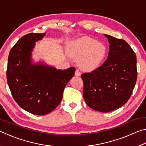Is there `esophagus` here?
Returning a JSON list of instances; mask_svg holds the SVG:
<instances>
[{
	"instance_id": "esophagus-1",
	"label": "esophagus",
	"mask_w": 146,
	"mask_h": 146,
	"mask_svg": "<svg viewBox=\"0 0 146 146\" xmlns=\"http://www.w3.org/2000/svg\"><path fill=\"white\" fill-rule=\"evenodd\" d=\"M75 76H80V75H81L80 71H79L78 70H76L75 71Z\"/></svg>"
}]
</instances>
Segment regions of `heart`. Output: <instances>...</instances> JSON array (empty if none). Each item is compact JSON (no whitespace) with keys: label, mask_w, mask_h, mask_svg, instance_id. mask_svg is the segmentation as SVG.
Here are the masks:
<instances>
[{"label":"heart","mask_w":146,"mask_h":146,"mask_svg":"<svg viewBox=\"0 0 146 146\" xmlns=\"http://www.w3.org/2000/svg\"><path fill=\"white\" fill-rule=\"evenodd\" d=\"M69 50L71 55L78 58L79 66L86 70H91L98 67L107 52L104 44L89 36L71 42L69 46Z\"/></svg>","instance_id":"b5f03b06"}]
</instances>
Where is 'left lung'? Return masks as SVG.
Wrapping results in <instances>:
<instances>
[{
  "mask_svg": "<svg viewBox=\"0 0 146 146\" xmlns=\"http://www.w3.org/2000/svg\"><path fill=\"white\" fill-rule=\"evenodd\" d=\"M104 35L110 43L108 58L81 77L86 104L94 110L108 113L122 107L129 99L137 78V56L124 40Z\"/></svg>",
  "mask_w": 146,
  "mask_h": 146,
  "instance_id": "obj_1",
  "label": "left lung"
}]
</instances>
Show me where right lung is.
Segmentation results:
<instances>
[{"label": "right lung", "instance_id": "obj_1", "mask_svg": "<svg viewBox=\"0 0 146 146\" xmlns=\"http://www.w3.org/2000/svg\"><path fill=\"white\" fill-rule=\"evenodd\" d=\"M46 33H28L15 44L9 54L7 82L11 95L20 107L36 115L48 114L60 103L67 83L75 68L56 70L42 62L32 63L35 42Z\"/></svg>", "mask_w": 146, "mask_h": 146}]
</instances>
